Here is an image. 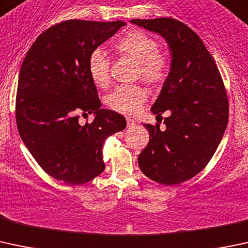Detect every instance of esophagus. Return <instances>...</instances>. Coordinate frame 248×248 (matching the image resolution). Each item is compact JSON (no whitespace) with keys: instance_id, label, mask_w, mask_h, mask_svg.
I'll return each instance as SVG.
<instances>
[{"instance_id":"obj_1","label":"esophagus","mask_w":248,"mask_h":248,"mask_svg":"<svg viewBox=\"0 0 248 248\" xmlns=\"http://www.w3.org/2000/svg\"><path fill=\"white\" fill-rule=\"evenodd\" d=\"M127 127H133L135 124V121L133 119H131V117H127Z\"/></svg>"}]
</instances>
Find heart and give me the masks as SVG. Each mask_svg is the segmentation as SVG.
I'll list each match as a JSON object with an SVG mask.
<instances>
[{
    "label": "heart",
    "mask_w": 248,
    "mask_h": 248,
    "mask_svg": "<svg viewBox=\"0 0 248 248\" xmlns=\"http://www.w3.org/2000/svg\"><path fill=\"white\" fill-rule=\"evenodd\" d=\"M158 47V41L140 30L129 31L114 43L117 53L138 62V77L152 85L165 82L171 70L170 58ZM88 72L95 85L108 87L110 83V62L103 51L95 49L91 52L88 58ZM147 97V90L141 85H120L107 96V104L119 113L135 114Z\"/></svg>",
    "instance_id": "obj_1"
}]
</instances>
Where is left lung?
<instances>
[{"mask_svg": "<svg viewBox=\"0 0 248 248\" xmlns=\"http://www.w3.org/2000/svg\"><path fill=\"white\" fill-rule=\"evenodd\" d=\"M133 23L158 33L172 52L171 70L151 110L165 117L166 128L145 124L150 141L138 157L140 170L157 183L176 186L200 173L213 158L228 122L222 77L201 38L171 17Z\"/></svg>", "mask_w": 248, "mask_h": 248, "instance_id": "8db88e82", "label": "left lung"}]
</instances>
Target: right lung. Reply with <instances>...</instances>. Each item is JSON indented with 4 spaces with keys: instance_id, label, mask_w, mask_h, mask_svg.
<instances>
[{
    "instance_id": "obj_1",
    "label": "right lung",
    "mask_w": 248,
    "mask_h": 248,
    "mask_svg": "<svg viewBox=\"0 0 248 248\" xmlns=\"http://www.w3.org/2000/svg\"><path fill=\"white\" fill-rule=\"evenodd\" d=\"M122 21L66 20L44 31L20 69L15 104L19 134L46 173L64 183L90 182L106 168L104 140L126 128L121 114L101 109L88 58L111 38ZM80 112H95L80 125Z\"/></svg>"
}]
</instances>
